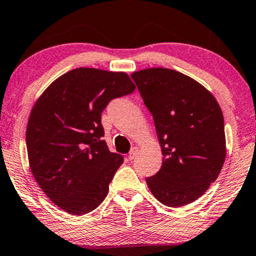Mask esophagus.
<instances>
[{
  "label": "esophagus",
  "mask_w": 256,
  "mask_h": 256,
  "mask_svg": "<svg viewBox=\"0 0 256 256\" xmlns=\"http://www.w3.org/2000/svg\"><path fill=\"white\" fill-rule=\"evenodd\" d=\"M138 146H132V148L130 149V152H129V155H128V158L132 160L136 157V155H138Z\"/></svg>",
  "instance_id": "obj_1"
}]
</instances>
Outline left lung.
Instances as JSON below:
<instances>
[{"label":"left lung","mask_w":256,"mask_h":256,"mask_svg":"<svg viewBox=\"0 0 256 256\" xmlns=\"http://www.w3.org/2000/svg\"><path fill=\"white\" fill-rule=\"evenodd\" d=\"M132 78L152 115L163 155L146 185L164 205L190 204L218 178L225 162L222 108L202 84L174 70L146 68Z\"/></svg>","instance_id":"obj_1"}]
</instances>
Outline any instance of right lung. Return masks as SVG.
Returning a JSON list of instances; mask_svg holds the SVG:
<instances>
[{"instance_id":"1","label":"right lung","mask_w":256,"mask_h":256,"mask_svg":"<svg viewBox=\"0 0 256 256\" xmlns=\"http://www.w3.org/2000/svg\"><path fill=\"white\" fill-rule=\"evenodd\" d=\"M135 88L124 72L79 68L56 79L34 102L26 135L30 169L65 212L86 214L106 198L124 157L102 140L101 113Z\"/></svg>"}]
</instances>
